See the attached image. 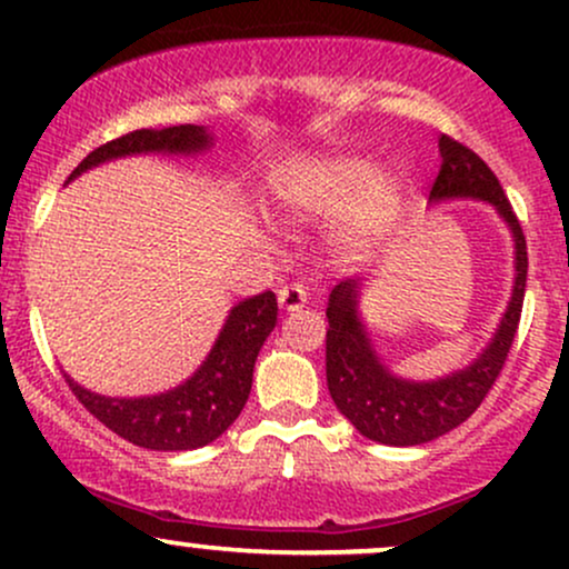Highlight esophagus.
Masks as SVG:
<instances>
[{"mask_svg":"<svg viewBox=\"0 0 569 569\" xmlns=\"http://www.w3.org/2000/svg\"><path fill=\"white\" fill-rule=\"evenodd\" d=\"M307 297H310V293H307L302 283L280 286V289H278V302H280V307H283V310H289V312L299 310V307H305Z\"/></svg>","mask_w":569,"mask_h":569,"instance_id":"obj_1","label":"esophagus"}]
</instances>
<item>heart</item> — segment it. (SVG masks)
<instances>
[{"label":"heart","mask_w":569,"mask_h":569,"mask_svg":"<svg viewBox=\"0 0 569 569\" xmlns=\"http://www.w3.org/2000/svg\"><path fill=\"white\" fill-rule=\"evenodd\" d=\"M276 198L286 217L302 221L335 219L352 201L345 238L352 246H363L396 219L401 189L393 176H375L369 160L329 154L286 166L276 176Z\"/></svg>","instance_id":"heart-1"}]
</instances>
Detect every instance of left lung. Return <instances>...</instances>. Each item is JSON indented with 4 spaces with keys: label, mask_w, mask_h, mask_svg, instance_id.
<instances>
[{
    "label": "left lung",
    "mask_w": 569,
    "mask_h": 569,
    "mask_svg": "<svg viewBox=\"0 0 569 569\" xmlns=\"http://www.w3.org/2000/svg\"><path fill=\"white\" fill-rule=\"evenodd\" d=\"M441 171L430 187V200H487L511 227L516 246L513 293L495 339L471 367L433 382H409L390 375L377 358L371 339L358 321V280L335 286L326 307V382L337 409L361 436L390 447H417L466 422L485 401L511 350L519 329L527 286V240L498 176L466 143L441 136Z\"/></svg>",
    "instance_id": "left-lung-1"
}]
</instances>
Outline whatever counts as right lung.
Here are the masks:
<instances>
[{
    "label": "right lung",
    "instance_id": "1",
    "mask_svg": "<svg viewBox=\"0 0 569 569\" xmlns=\"http://www.w3.org/2000/svg\"><path fill=\"white\" fill-rule=\"evenodd\" d=\"M211 143V136L200 126H173L162 130H133L120 139L101 143L69 176L77 179L82 171L126 154L171 152L192 154ZM278 299L272 291L257 293L234 305L224 329L202 361V367L179 388L147 398H107L90 393L69 380L71 393L98 422L117 436L143 449L181 452L198 449L219 439L243 411L253 382V363L264 339L276 329Z\"/></svg>",
    "mask_w": 569,
    "mask_h": 569
}]
</instances>
